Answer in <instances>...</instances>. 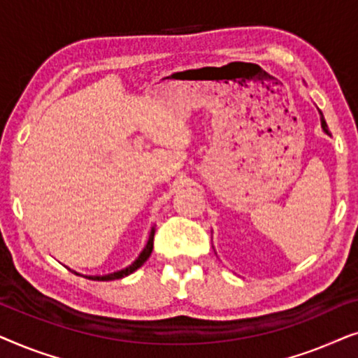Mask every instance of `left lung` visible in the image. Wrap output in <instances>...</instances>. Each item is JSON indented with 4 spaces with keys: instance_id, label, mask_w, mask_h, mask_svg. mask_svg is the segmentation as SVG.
<instances>
[{
    "instance_id": "left-lung-1",
    "label": "left lung",
    "mask_w": 358,
    "mask_h": 358,
    "mask_svg": "<svg viewBox=\"0 0 358 358\" xmlns=\"http://www.w3.org/2000/svg\"><path fill=\"white\" fill-rule=\"evenodd\" d=\"M320 115H321V127H322V130H324V134L331 135V134H329V129H327V124H326L324 117H322V112H321V110H320Z\"/></svg>"
}]
</instances>
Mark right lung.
Instances as JSON below:
<instances>
[{
    "mask_svg": "<svg viewBox=\"0 0 358 358\" xmlns=\"http://www.w3.org/2000/svg\"><path fill=\"white\" fill-rule=\"evenodd\" d=\"M153 239H155V227L151 228L150 231V236H148V241H146V246L143 248V251L140 252V256L135 259L134 262L130 264L129 267L122 268V271H117L114 273H107V275H86L87 278H92V280H101V282H107V280H117V278H122V277H127L130 275L131 272H135L136 268H140L143 264L146 262V259L151 256V251H153Z\"/></svg>",
    "mask_w": 358,
    "mask_h": 358,
    "instance_id": "add662e5",
    "label": "right lung"
}]
</instances>
